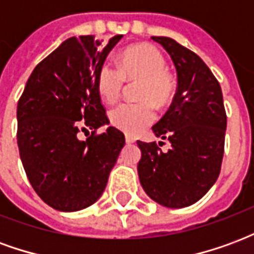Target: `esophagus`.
<instances>
[{
	"label": "esophagus",
	"mask_w": 254,
	"mask_h": 254,
	"mask_svg": "<svg viewBox=\"0 0 254 254\" xmlns=\"http://www.w3.org/2000/svg\"><path fill=\"white\" fill-rule=\"evenodd\" d=\"M125 141H127V144H132V143H134V141H136V138L134 137H132V136H125Z\"/></svg>",
	"instance_id": "34e87169"
}]
</instances>
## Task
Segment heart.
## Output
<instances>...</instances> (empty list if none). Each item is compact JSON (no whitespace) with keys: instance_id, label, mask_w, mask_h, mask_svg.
<instances>
[{"instance_id":"b5f03b06","label":"heart","mask_w":254,"mask_h":254,"mask_svg":"<svg viewBox=\"0 0 254 254\" xmlns=\"http://www.w3.org/2000/svg\"><path fill=\"white\" fill-rule=\"evenodd\" d=\"M127 81H138V103H124L110 111V124L127 134H138L156 118L154 105L163 107L173 98L174 80L166 70L165 56L158 47L138 43L127 47L118 57V67L102 64L96 72V87L106 103L120 99Z\"/></svg>"}]
</instances>
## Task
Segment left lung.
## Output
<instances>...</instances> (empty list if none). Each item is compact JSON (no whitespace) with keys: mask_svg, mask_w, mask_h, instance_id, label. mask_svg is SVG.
<instances>
[{"mask_svg":"<svg viewBox=\"0 0 254 254\" xmlns=\"http://www.w3.org/2000/svg\"><path fill=\"white\" fill-rule=\"evenodd\" d=\"M170 54L178 85L170 109L156 122V137L171 148L137 141L140 184L154 201L184 208L198 201L216 182L223 160L227 117L219 81L196 53L171 38L152 36Z\"/></svg>","mask_w":254,"mask_h":254,"instance_id":"obj_1","label":"left lung"}]
</instances>
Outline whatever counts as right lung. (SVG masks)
Segmentation results:
<instances>
[{
  "label": "right lung",
  "mask_w": 254,
  "mask_h": 254,
  "mask_svg": "<svg viewBox=\"0 0 254 254\" xmlns=\"http://www.w3.org/2000/svg\"><path fill=\"white\" fill-rule=\"evenodd\" d=\"M122 35L105 47L92 35L69 38L38 64L17 103V145L28 181L47 205L64 212L92 205L125 145L109 124L96 72ZM91 128L81 142L80 130Z\"/></svg>",
  "instance_id": "1"
}]
</instances>
